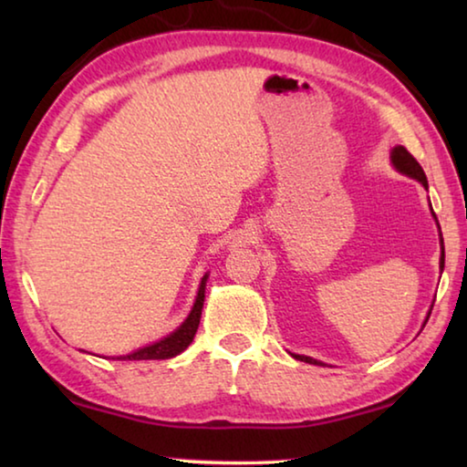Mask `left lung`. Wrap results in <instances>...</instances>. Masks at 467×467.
<instances>
[{"instance_id":"obj_1","label":"left lung","mask_w":467,"mask_h":467,"mask_svg":"<svg viewBox=\"0 0 467 467\" xmlns=\"http://www.w3.org/2000/svg\"><path fill=\"white\" fill-rule=\"evenodd\" d=\"M391 162H393V167L398 169L400 172H404V175L412 177L416 181H420V183L426 189H429V181H426V175H424L422 167H420V164H418L416 158L410 154L404 146H395L391 150ZM434 220H437V216H434ZM439 267H441V270H442V267H445V247H442V236H441V264H439ZM429 317H431V313H429ZM429 317H426V321H429ZM292 357H295L296 360L309 362V365H321L319 360H315L311 357H303V354H292Z\"/></svg>"}]
</instances>
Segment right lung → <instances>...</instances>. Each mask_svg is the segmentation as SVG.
<instances>
[{"label":"right lung","mask_w":467,"mask_h":467,"mask_svg":"<svg viewBox=\"0 0 467 467\" xmlns=\"http://www.w3.org/2000/svg\"><path fill=\"white\" fill-rule=\"evenodd\" d=\"M205 282H208V274L202 278L200 290H197L195 303L192 313L187 315V319L181 323V326L172 331L171 336L158 339V342L140 348V350L125 354V357H117V360H164L172 358L185 350V348L193 342L195 331L200 327L202 319V309H203V298H205Z\"/></svg>","instance_id":"obj_1"}]
</instances>
